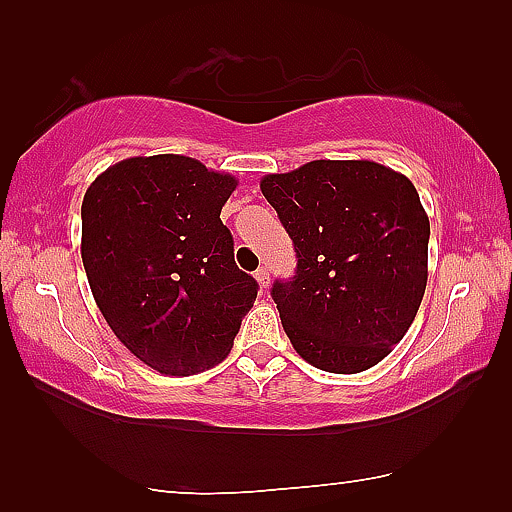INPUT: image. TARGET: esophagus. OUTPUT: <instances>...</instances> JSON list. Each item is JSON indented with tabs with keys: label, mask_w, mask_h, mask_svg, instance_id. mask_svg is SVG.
Masks as SVG:
<instances>
[{
	"label": "esophagus",
	"mask_w": 512,
	"mask_h": 512,
	"mask_svg": "<svg viewBox=\"0 0 512 512\" xmlns=\"http://www.w3.org/2000/svg\"><path fill=\"white\" fill-rule=\"evenodd\" d=\"M255 279H257V284H259V286H262V288H268V284H270V275H268V270H266L264 266L255 270Z\"/></svg>",
	"instance_id": "1"
}]
</instances>
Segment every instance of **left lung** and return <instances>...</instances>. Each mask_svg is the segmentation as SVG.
Here are the masks:
<instances>
[{
  "label": "left lung",
  "mask_w": 512,
  "mask_h": 512,
  "mask_svg": "<svg viewBox=\"0 0 512 512\" xmlns=\"http://www.w3.org/2000/svg\"><path fill=\"white\" fill-rule=\"evenodd\" d=\"M259 187L297 253L295 277L270 292L292 347L332 374L383 361L427 288L429 217L416 187L372 160H312Z\"/></svg>",
  "instance_id": "8db88e82"
}]
</instances>
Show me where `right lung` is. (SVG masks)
<instances>
[{
  "instance_id": "right-lung-1",
  "label": "right lung",
  "mask_w": 512,
  "mask_h": 512,
  "mask_svg": "<svg viewBox=\"0 0 512 512\" xmlns=\"http://www.w3.org/2000/svg\"><path fill=\"white\" fill-rule=\"evenodd\" d=\"M237 187L200 160L116 162L81 204V257L96 306L129 352L167 376L220 363L253 308L220 213Z\"/></svg>"
}]
</instances>
